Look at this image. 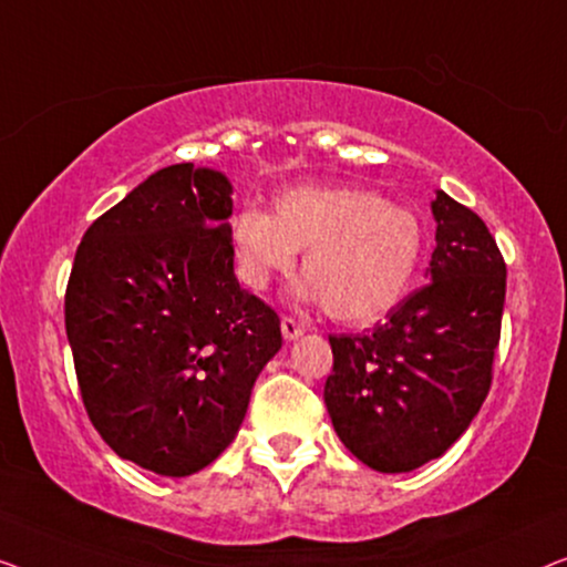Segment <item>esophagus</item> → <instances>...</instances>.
Listing matches in <instances>:
<instances>
[{"mask_svg": "<svg viewBox=\"0 0 567 567\" xmlns=\"http://www.w3.org/2000/svg\"><path fill=\"white\" fill-rule=\"evenodd\" d=\"M280 329H282V337L287 341H295V339H300L302 333H306V323H300V321H295V318L285 316L282 323H280Z\"/></svg>", "mask_w": 567, "mask_h": 567, "instance_id": "1", "label": "esophagus"}]
</instances>
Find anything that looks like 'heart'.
Masks as SVG:
<instances>
[{
  "instance_id": "b5f03b06",
  "label": "heart",
  "mask_w": 567,
  "mask_h": 567,
  "mask_svg": "<svg viewBox=\"0 0 567 567\" xmlns=\"http://www.w3.org/2000/svg\"><path fill=\"white\" fill-rule=\"evenodd\" d=\"M230 244L241 280L265 290L302 257L292 295L321 302L333 321L370 326L401 306L424 259L426 228L409 207L362 187H295L272 215L236 213Z\"/></svg>"
}]
</instances>
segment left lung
<instances>
[{
    "mask_svg": "<svg viewBox=\"0 0 567 567\" xmlns=\"http://www.w3.org/2000/svg\"><path fill=\"white\" fill-rule=\"evenodd\" d=\"M426 285L372 331L329 337L323 401L339 440L378 473H411L465 434L491 388L506 265L485 223L436 189Z\"/></svg>",
    "mask_w": 567,
    "mask_h": 567,
    "instance_id": "8db88e82",
    "label": "left lung"
}]
</instances>
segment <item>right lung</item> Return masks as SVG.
<instances>
[{
    "mask_svg": "<svg viewBox=\"0 0 567 567\" xmlns=\"http://www.w3.org/2000/svg\"><path fill=\"white\" fill-rule=\"evenodd\" d=\"M234 185L172 164L86 228L66 287L84 409L115 454L185 477L236 440L280 318L234 275Z\"/></svg>",
    "mask_w": 567,
    "mask_h": 567,
    "instance_id": "add662e5",
    "label": "right lung"
}]
</instances>
